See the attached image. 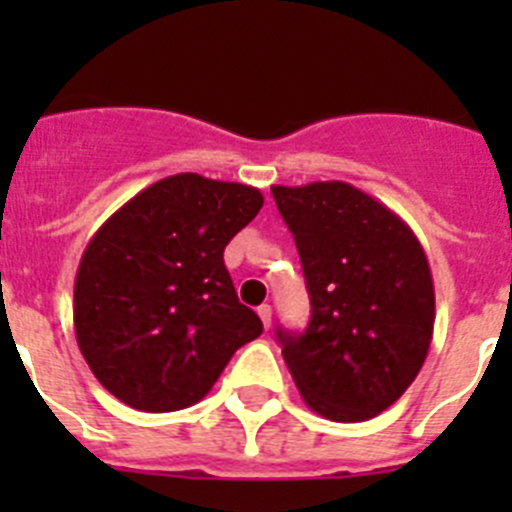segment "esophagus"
<instances>
[{
	"mask_svg": "<svg viewBox=\"0 0 512 512\" xmlns=\"http://www.w3.org/2000/svg\"><path fill=\"white\" fill-rule=\"evenodd\" d=\"M259 318H261V323H264V328L269 330V325H271V307L269 305L259 307Z\"/></svg>",
	"mask_w": 512,
	"mask_h": 512,
	"instance_id": "esophagus-1",
	"label": "esophagus"
}]
</instances>
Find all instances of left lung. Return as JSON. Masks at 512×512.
Here are the masks:
<instances>
[{"mask_svg": "<svg viewBox=\"0 0 512 512\" xmlns=\"http://www.w3.org/2000/svg\"><path fill=\"white\" fill-rule=\"evenodd\" d=\"M310 292V325L279 328L282 356L310 410L361 423L395 405L433 338L431 266L400 215L346 182L279 187Z\"/></svg>", "mask_w": 512, "mask_h": 512, "instance_id": "1", "label": "left lung"}]
</instances>
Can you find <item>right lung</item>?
Returning a JSON list of instances; mask_svg holds the SVG:
<instances>
[{
	"label": "right lung",
	"mask_w": 512,
	"mask_h": 512,
	"mask_svg": "<svg viewBox=\"0 0 512 512\" xmlns=\"http://www.w3.org/2000/svg\"><path fill=\"white\" fill-rule=\"evenodd\" d=\"M261 205L248 184L174 174L104 220L74 282L76 343L104 390L143 413L189 408L261 336L223 261Z\"/></svg>",
	"instance_id": "add662e5"
}]
</instances>
